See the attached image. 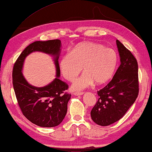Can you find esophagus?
Masks as SVG:
<instances>
[{
  "label": "esophagus",
  "mask_w": 152,
  "mask_h": 152,
  "mask_svg": "<svg viewBox=\"0 0 152 152\" xmlns=\"http://www.w3.org/2000/svg\"><path fill=\"white\" fill-rule=\"evenodd\" d=\"M84 94L83 92H74V95L75 96H80V95H82Z\"/></svg>",
  "instance_id": "1"
}]
</instances>
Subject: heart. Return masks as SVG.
Instances as JSON below:
<instances>
[{
    "label": "heart",
    "instance_id": "heart-1",
    "mask_svg": "<svg viewBox=\"0 0 152 152\" xmlns=\"http://www.w3.org/2000/svg\"><path fill=\"white\" fill-rule=\"evenodd\" d=\"M118 64V56L114 50L100 44L85 42L77 45L70 52L62 56L60 71L68 81H72L81 72H85L72 85L74 90H80L92 85L104 84L112 78Z\"/></svg>",
    "mask_w": 152,
    "mask_h": 152
}]
</instances>
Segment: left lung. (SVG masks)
Returning <instances> with one entry per match:
<instances>
[{
	"mask_svg": "<svg viewBox=\"0 0 152 152\" xmlns=\"http://www.w3.org/2000/svg\"><path fill=\"white\" fill-rule=\"evenodd\" d=\"M116 45L121 64L112 80L98 91L99 98L90 112L94 122L102 126L120 120L136 101L139 93L137 60L118 40Z\"/></svg>",
	"mask_w": 152,
	"mask_h": 152,
	"instance_id": "1",
	"label": "left lung"
}]
</instances>
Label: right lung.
<instances>
[{
	"mask_svg": "<svg viewBox=\"0 0 152 152\" xmlns=\"http://www.w3.org/2000/svg\"><path fill=\"white\" fill-rule=\"evenodd\" d=\"M60 48L61 41L58 39L36 41L22 52L13 66L12 84L18 106L27 119L40 127L52 128L59 125L66 114L68 102L71 98L70 94L64 92L68 85L59 79ZM35 51L53 56L57 68V78L41 88L28 84L21 73L26 57Z\"/></svg>",
	"mask_w": 152,
	"mask_h": 152,
	"instance_id": "1",
	"label": "right lung"
}]
</instances>
